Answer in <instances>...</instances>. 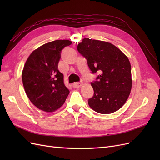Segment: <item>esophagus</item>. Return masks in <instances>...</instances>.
<instances>
[{
  "mask_svg": "<svg viewBox=\"0 0 160 160\" xmlns=\"http://www.w3.org/2000/svg\"><path fill=\"white\" fill-rule=\"evenodd\" d=\"M82 85V83H80V82H76V83H74L72 84V87L74 88H81Z\"/></svg>",
  "mask_w": 160,
  "mask_h": 160,
  "instance_id": "34e87169",
  "label": "esophagus"
}]
</instances>
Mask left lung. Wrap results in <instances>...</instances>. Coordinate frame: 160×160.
Returning <instances> with one entry per match:
<instances>
[{"mask_svg": "<svg viewBox=\"0 0 160 160\" xmlns=\"http://www.w3.org/2000/svg\"><path fill=\"white\" fill-rule=\"evenodd\" d=\"M77 50L88 60L97 81L91 83L94 90L89 107L96 112L109 114L119 110L128 100L132 88V68L128 57L110 42L85 38Z\"/></svg>", "mask_w": 160, "mask_h": 160, "instance_id": "obj_1", "label": "left lung"}]
</instances>
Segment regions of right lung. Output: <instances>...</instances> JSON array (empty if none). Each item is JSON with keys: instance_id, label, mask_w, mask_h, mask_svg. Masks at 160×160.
Returning <instances> with one entry per match:
<instances>
[{"instance_id": "right-lung-1", "label": "right lung", "mask_w": 160, "mask_h": 160, "mask_svg": "<svg viewBox=\"0 0 160 160\" xmlns=\"http://www.w3.org/2000/svg\"><path fill=\"white\" fill-rule=\"evenodd\" d=\"M72 43L56 40L41 45L28 57L22 72V84L31 103L41 111L54 112L64 104L69 90L58 70L61 51Z\"/></svg>"}]
</instances>
